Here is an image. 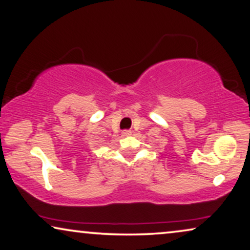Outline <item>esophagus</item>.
<instances>
[{"label":"esophagus","instance_id":"obj_1","mask_svg":"<svg viewBox=\"0 0 250 250\" xmlns=\"http://www.w3.org/2000/svg\"><path fill=\"white\" fill-rule=\"evenodd\" d=\"M123 135H124V136L131 135V131H124V132H123Z\"/></svg>","mask_w":250,"mask_h":250}]
</instances>
